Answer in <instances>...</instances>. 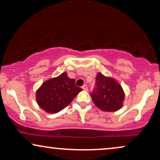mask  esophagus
<instances>
[{
    "label": "esophagus",
    "instance_id": "esophagus-1",
    "mask_svg": "<svg viewBox=\"0 0 160 160\" xmlns=\"http://www.w3.org/2000/svg\"><path fill=\"white\" fill-rule=\"evenodd\" d=\"M82 89H84V90H88V87H87V85L84 84L82 86Z\"/></svg>",
    "mask_w": 160,
    "mask_h": 160
}]
</instances>
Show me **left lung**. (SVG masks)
Returning a JSON list of instances; mask_svg holds the SVG:
<instances>
[{"instance_id":"1","label":"left lung","mask_w":160,"mask_h":160,"mask_svg":"<svg viewBox=\"0 0 160 160\" xmlns=\"http://www.w3.org/2000/svg\"><path fill=\"white\" fill-rule=\"evenodd\" d=\"M94 103L102 111L113 112L122 108L124 94L122 87L113 80L98 73L95 88L90 93Z\"/></svg>"}]
</instances>
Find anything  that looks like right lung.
<instances>
[{"label":"right lung","instance_id":"right-lung-1","mask_svg":"<svg viewBox=\"0 0 160 160\" xmlns=\"http://www.w3.org/2000/svg\"><path fill=\"white\" fill-rule=\"evenodd\" d=\"M82 89L75 84V79L63 73L58 77L47 80L38 89L37 102L48 113L59 112L71 103Z\"/></svg>","mask_w":160,"mask_h":160}]
</instances>
